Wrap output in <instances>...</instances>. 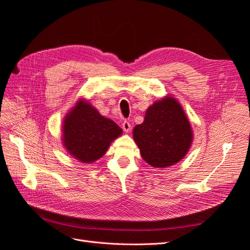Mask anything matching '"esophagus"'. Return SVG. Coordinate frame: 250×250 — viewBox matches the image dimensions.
<instances>
[{"label": "esophagus", "mask_w": 250, "mask_h": 250, "mask_svg": "<svg viewBox=\"0 0 250 250\" xmlns=\"http://www.w3.org/2000/svg\"><path fill=\"white\" fill-rule=\"evenodd\" d=\"M122 128L125 132H129L131 129V125L129 122H128V121H124V122L122 123Z\"/></svg>", "instance_id": "1"}]
</instances>
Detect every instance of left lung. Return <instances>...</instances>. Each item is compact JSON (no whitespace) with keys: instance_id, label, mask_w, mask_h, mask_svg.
<instances>
[{"instance_id":"obj_1","label":"left lung","mask_w":250,"mask_h":250,"mask_svg":"<svg viewBox=\"0 0 250 250\" xmlns=\"http://www.w3.org/2000/svg\"><path fill=\"white\" fill-rule=\"evenodd\" d=\"M133 140L144 161L154 168H166L185 157L193 132L179 102L167 96L148 107L144 122L133 128Z\"/></svg>"}]
</instances>
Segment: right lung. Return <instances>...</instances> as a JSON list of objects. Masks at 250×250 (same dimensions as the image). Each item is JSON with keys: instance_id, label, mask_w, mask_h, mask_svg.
Listing matches in <instances>:
<instances>
[{"instance_id": "obj_1", "label": "right lung", "mask_w": 250, "mask_h": 250, "mask_svg": "<svg viewBox=\"0 0 250 250\" xmlns=\"http://www.w3.org/2000/svg\"><path fill=\"white\" fill-rule=\"evenodd\" d=\"M122 134L112 120L101 116L87 101L80 99L63 120V146L82 163H94L106 152L110 143Z\"/></svg>"}]
</instances>
